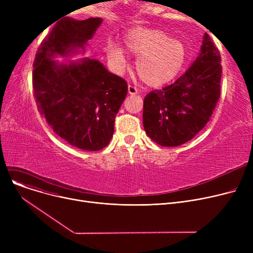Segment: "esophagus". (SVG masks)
Wrapping results in <instances>:
<instances>
[{"mask_svg":"<svg viewBox=\"0 0 253 253\" xmlns=\"http://www.w3.org/2000/svg\"><path fill=\"white\" fill-rule=\"evenodd\" d=\"M128 93H129V94H131V95L137 94V93H138V89H137V87H135V86H133V85H129V86H128Z\"/></svg>","mask_w":253,"mask_h":253,"instance_id":"esophagus-1","label":"esophagus"}]
</instances>
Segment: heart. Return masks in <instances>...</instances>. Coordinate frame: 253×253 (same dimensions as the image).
I'll list each match as a JSON object with an SVG mask.
<instances>
[{"label":"heart","mask_w":253,"mask_h":253,"mask_svg":"<svg viewBox=\"0 0 253 253\" xmlns=\"http://www.w3.org/2000/svg\"><path fill=\"white\" fill-rule=\"evenodd\" d=\"M126 49L137 57L135 68L141 81L152 87L169 83L175 79L187 61L184 44L155 29H135L125 38ZM110 59L119 66L125 62L121 48L110 43L106 48Z\"/></svg>","instance_id":"b5f03b06"}]
</instances>
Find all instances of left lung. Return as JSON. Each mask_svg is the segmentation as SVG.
Wrapping results in <instances>:
<instances>
[{
  "label": "left lung",
  "mask_w": 253,
  "mask_h": 253,
  "mask_svg": "<svg viewBox=\"0 0 253 253\" xmlns=\"http://www.w3.org/2000/svg\"><path fill=\"white\" fill-rule=\"evenodd\" d=\"M220 53L205 34L200 54L176 81L156 89L143 100V127L162 147H177L200 132L220 96Z\"/></svg>",
  "instance_id": "left-lung-1"
}]
</instances>
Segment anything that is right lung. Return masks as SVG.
I'll use <instances>...</instances> for the list:
<instances>
[{"mask_svg":"<svg viewBox=\"0 0 253 253\" xmlns=\"http://www.w3.org/2000/svg\"><path fill=\"white\" fill-rule=\"evenodd\" d=\"M102 19L64 17L53 26L36 53L33 88L38 111L55 133L74 147L95 152L109 144L115 118L128 85L95 59L58 64L51 58L84 48Z\"/></svg>","mask_w":253,"mask_h":253,"instance_id":"1","label":"right lung"}]
</instances>
